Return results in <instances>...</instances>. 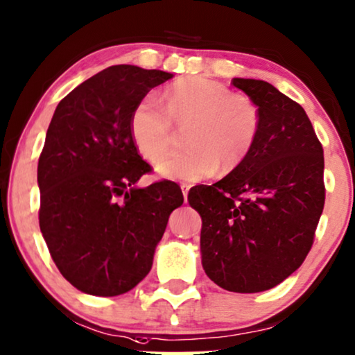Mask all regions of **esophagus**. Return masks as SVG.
Segmentation results:
<instances>
[{
	"label": "esophagus",
	"mask_w": 355,
	"mask_h": 355,
	"mask_svg": "<svg viewBox=\"0 0 355 355\" xmlns=\"http://www.w3.org/2000/svg\"><path fill=\"white\" fill-rule=\"evenodd\" d=\"M181 189H182L184 199H187V194H189V191H191V184H187V182H182V184H181Z\"/></svg>",
	"instance_id": "esophagus-1"
}]
</instances>
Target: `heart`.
I'll return each instance as SVG.
<instances>
[{"label":"heart","instance_id":"1","mask_svg":"<svg viewBox=\"0 0 355 355\" xmlns=\"http://www.w3.org/2000/svg\"><path fill=\"white\" fill-rule=\"evenodd\" d=\"M164 104L146 96L132 114L130 132L138 151L148 161L166 153L174 123L186 125V150L174 151L156 164L161 176L202 181L218 166L236 169L254 148L261 132V110L251 98L233 94L222 83L186 76L166 87Z\"/></svg>","mask_w":355,"mask_h":355}]
</instances>
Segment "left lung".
<instances>
[{
    "mask_svg": "<svg viewBox=\"0 0 355 355\" xmlns=\"http://www.w3.org/2000/svg\"><path fill=\"white\" fill-rule=\"evenodd\" d=\"M261 110L250 156L222 181L196 186L189 204L202 217L205 274L230 292L279 285L310 252L324 207V156L295 101L261 80L233 78Z\"/></svg>",
    "mask_w": 355,
    "mask_h": 355,
    "instance_id": "obj_1",
    "label": "left lung"
}]
</instances>
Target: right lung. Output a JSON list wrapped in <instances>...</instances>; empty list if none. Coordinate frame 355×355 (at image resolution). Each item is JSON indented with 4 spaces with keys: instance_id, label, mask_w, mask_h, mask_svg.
Masks as SVG:
<instances>
[{
    "instance_id": "right-lung-1",
    "label": "right lung",
    "mask_w": 355,
    "mask_h": 355,
    "mask_svg": "<svg viewBox=\"0 0 355 355\" xmlns=\"http://www.w3.org/2000/svg\"><path fill=\"white\" fill-rule=\"evenodd\" d=\"M169 78L109 67L60 101L49 125L37 168L40 232L60 274L89 295L116 297L141 282L184 202L168 179L133 187L151 166L133 141L132 114Z\"/></svg>"
}]
</instances>
